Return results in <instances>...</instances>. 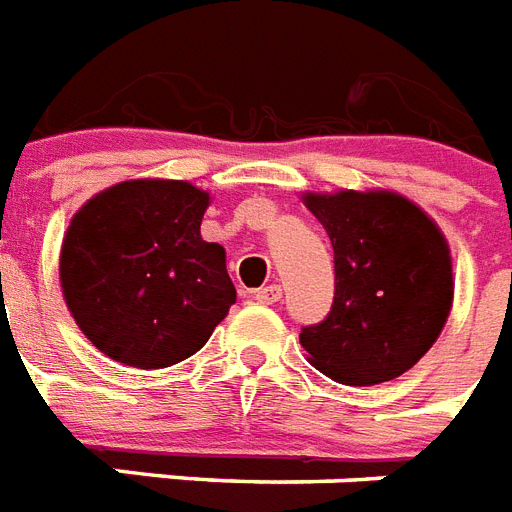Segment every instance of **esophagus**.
Masks as SVG:
<instances>
[{
  "label": "esophagus",
  "instance_id": "34e87169",
  "mask_svg": "<svg viewBox=\"0 0 512 512\" xmlns=\"http://www.w3.org/2000/svg\"><path fill=\"white\" fill-rule=\"evenodd\" d=\"M253 298L259 301V304H277L282 298V288L280 285H264L253 293Z\"/></svg>",
  "mask_w": 512,
  "mask_h": 512
}]
</instances>
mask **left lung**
Returning <instances> with one entry per match:
<instances>
[{
  "instance_id": "1",
  "label": "left lung",
  "mask_w": 512,
  "mask_h": 512,
  "mask_svg": "<svg viewBox=\"0 0 512 512\" xmlns=\"http://www.w3.org/2000/svg\"><path fill=\"white\" fill-rule=\"evenodd\" d=\"M333 243L335 296L301 330L309 362L346 386H375L418 365L447 325L455 280L447 237L388 190L306 192Z\"/></svg>"
}]
</instances>
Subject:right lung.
I'll return each mask as SVG.
<instances>
[{
    "label": "right lung",
    "instance_id": "add662e5",
    "mask_svg": "<svg viewBox=\"0 0 512 512\" xmlns=\"http://www.w3.org/2000/svg\"><path fill=\"white\" fill-rule=\"evenodd\" d=\"M211 195L129 179L73 214L60 288L81 333L121 365L158 370L206 346L235 304L224 248L200 237Z\"/></svg>",
    "mask_w": 512,
    "mask_h": 512
}]
</instances>
